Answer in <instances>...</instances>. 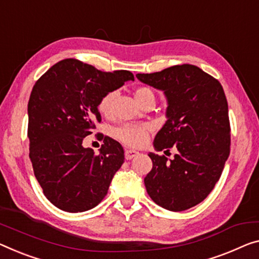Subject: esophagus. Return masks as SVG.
<instances>
[{"mask_svg": "<svg viewBox=\"0 0 259 259\" xmlns=\"http://www.w3.org/2000/svg\"><path fill=\"white\" fill-rule=\"evenodd\" d=\"M138 154H139V153L135 152V150L126 149V150H125V158H126V160H132V158L137 156Z\"/></svg>", "mask_w": 259, "mask_h": 259, "instance_id": "esophagus-1", "label": "esophagus"}]
</instances>
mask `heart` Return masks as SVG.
Here are the masks:
<instances>
[{
	"instance_id": "heart-1",
	"label": "heart",
	"mask_w": 259,
	"mask_h": 259,
	"mask_svg": "<svg viewBox=\"0 0 259 259\" xmlns=\"http://www.w3.org/2000/svg\"><path fill=\"white\" fill-rule=\"evenodd\" d=\"M134 97L139 104H141L147 99H154L155 101L154 91L148 87H139L135 89ZM113 99L114 93H109L99 101L98 109L102 114L109 116L111 113ZM150 130H152V127L148 124H125L114 130V137L119 141L125 143L126 146L140 147L147 141Z\"/></svg>"
}]
</instances>
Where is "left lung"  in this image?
Returning a JSON list of instances; mask_svg holds the SVG:
<instances>
[{
    "label": "left lung",
    "mask_w": 259,
    "mask_h": 259,
    "mask_svg": "<svg viewBox=\"0 0 259 259\" xmlns=\"http://www.w3.org/2000/svg\"><path fill=\"white\" fill-rule=\"evenodd\" d=\"M137 77L164 91L168 101V120L155 137V149H177L172 160L148 154L153 168L145 177L146 190L163 208L189 209L214 189L229 156L230 125L224 88L217 78L189 63Z\"/></svg>",
    "instance_id": "8db88e82"
}]
</instances>
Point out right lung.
I'll use <instances>...</instances> for the list:
<instances>
[{
  "label": "right lung",
  "mask_w": 259,
  "mask_h": 259,
  "mask_svg": "<svg viewBox=\"0 0 259 259\" xmlns=\"http://www.w3.org/2000/svg\"><path fill=\"white\" fill-rule=\"evenodd\" d=\"M127 81H134L128 70L106 73L65 59L33 85L27 104L30 158L44 194L58 208L84 212L106 196L124 149L109 137H102L98 154L82 142L102 121L99 101Z\"/></svg>",
  "instance_id": "1"
}]
</instances>
